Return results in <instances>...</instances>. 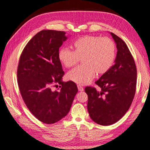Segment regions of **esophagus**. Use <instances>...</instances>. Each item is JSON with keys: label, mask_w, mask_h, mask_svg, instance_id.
<instances>
[{"label": "esophagus", "mask_w": 150, "mask_h": 150, "mask_svg": "<svg viewBox=\"0 0 150 150\" xmlns=\"http://www.w3.org/2000/svg\"><path fill=\"white\" fill-rule=\"evenodd\" d=\"M77 88H78V90L79 91H83V90H84V88H83V87H81V85H77Z\"/></svg>", "instance_id": "1"}]
</instances>
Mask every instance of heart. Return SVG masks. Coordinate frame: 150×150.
I'll return each mask as SVG.
<instances>
[{"label": "heart", "mask_w": 150, "mask_h": 150, "mask_svg": "<svg viewBox=\"0 0 150 150\" xmlns=\"http://www.w3.org/2000/svg\"><path fill=\"white\" fill-rule=\"evenodd\" d=\"M73 51L62 47L57 54L58 59L65 67L75 66L82 60L83 65L67 73V79L77 84L85 85L97 75L107 73L116 57L115 44L108 38L85 35L79 38L73 44Z\"/></svg>", "instance_id": "heart-1"}]
</instances>
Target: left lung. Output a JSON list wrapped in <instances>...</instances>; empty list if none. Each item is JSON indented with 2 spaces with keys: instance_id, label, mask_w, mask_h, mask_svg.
Returning a JSON list of instances; mask_svg holds the SVG:
<instances>
[{
  "instance_id": "left-lung-1",
  "label": "left lung",
  "mask_w": 150,
  "mask_h": 150,
  "mask_svg": "<svg viewBox=\"0 0 150 150\" xmlns=\"http://www.w3.org/2000/svg\"><path fill=\"white\" fill-rule=\"evenodd\" d=\"M116 42L115 63L95 82L100 88L87 87L91 118L103 126L115 124L128 110L136 93L137 69L132 55L120 38L110 33Z\"/></svg>"
}]
</instances>
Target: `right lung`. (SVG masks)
<instances>
[{
    "label": "right lung",
    "instance_id": "right-lung-1",
    "mask_svg": "<svg viewBox=\"0 0 150 150\" xmlns=\"http://www.w3.org/2000/svg\"><path fill=\"white\" fill-rule=\"evenodd\" d=\"M65 32L44 30L35 34L22 51L17 69L18 85L24 102L38 120L51 124L67 115L78 88L64 75L58 59ZM59 83L60 89L52 88Z\"/></svg>",
    "mask_w": 150,
    "mask_h": 150
}]
</instances>
